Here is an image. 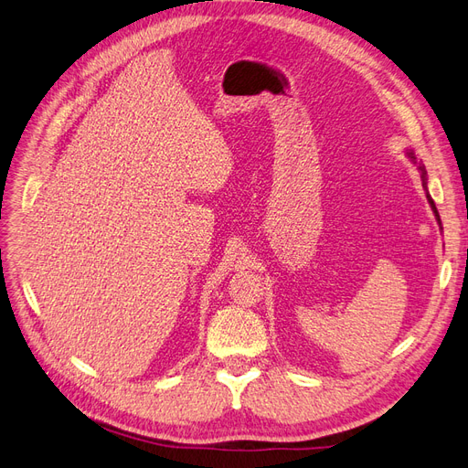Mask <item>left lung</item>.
Returning a JSON list of instances; mask_svg holds the SVG:
<instances>
[{"instance_id":"8db88e82","label":"left lung","mask_w":468,"mask_h":468,"mask_svg":"<svg viewBox=\"0 0 468 468\" xmlns=\"http://www.w3.org/2000/svg\"><path fill=\"white\" fill-rule=\"evenodd\" d=\"M408 154V158L412 160V162H416V155H414V152L410 150V152H406ZM418 169L421 172V181H423V187H426V191H428V176H426V167L423 165H418ZM428 201H430V205H431V208H433V212H435V218H437V222L441 224V220H439V215H437V208H435V205H433V199L430 197V193H428Z\"/></svg>"}]
</instances>
